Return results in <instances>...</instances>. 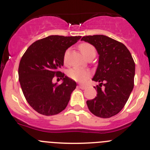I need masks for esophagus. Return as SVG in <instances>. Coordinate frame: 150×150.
Instances as JSON below:
<instances>
[{
  "instance_id": "34e87169",
  "label": "esophagus",
  "mask_w": 150,
  "mask_h": 150,
  "mask_svg": "<svg viewBox=\"0 0 150 150\" xmlns=\"http://www.w3.org/2000/svg\"><path fill=\"white\" fill-rule=\"evenodd\" d=\"M79 87L81 89H86V86H85V85H83V84H79Z\"/></svg>"
}]
</instances>
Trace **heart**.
<instances>
[{
	"label": "heart",
	"instance_id": "b5f03b06",
	"mask_svg": "<svg viewBox=\"0 0 150 150\" xmlns=\"http://www.w3.org/2000/svg\"><path fill=\"white\" fill-rule=\"evenodd\" d=\"M78 48L82 53L83 57L86 59L90 58V57H93L94 58L96 56V49L92 45L89 44L88 43H83L78 46ZM67 55V52L65 53L64 57V62H66V57ZM68 76L71 79L74 80L78 82H83L89 77L90 74L88 71L85 70L83 69H81L79 67H74L69 69L68 71Z\"/></svg>",
	"mask_w": 150,
	"mask_h": 150
}]
</instances>
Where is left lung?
Returning a JSON list of instances; mask_svg holds the SVG:
<instances>
[{
  "label": "left lung",
  "instance_id": "8db88e82",
  "mask_svg": "<svg viewBox=\"0 0 150 150\" xmlns=\"http://www.w3.org/2000/svg\"><path fill=\"white\" fill-rule=\"evenodd\" d=\"M81 40L96 48L99 64L93 81L96 97L86 102L91 112L102 118L117 115L123 108L134 88L135 63L123 43L103 35L84 36ZM103 87H102V86Z\"/></svg>",
  "mask_w": 150,
  "mask_h": 150
}]
</instances>
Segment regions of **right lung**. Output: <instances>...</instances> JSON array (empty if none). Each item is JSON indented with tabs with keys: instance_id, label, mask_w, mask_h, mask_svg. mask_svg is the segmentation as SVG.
Segmentation results:
<instances>
[{
	"instance_id": "obj_1",
	"label": "right lung",
	"mask_w": 150,
	"mask_h": 150,
	"mask_svg": "<svg viewBox=\"0 0 150 150\" xmlns=\"http://www.w3.org/2000/svg\"><path fill=\"white\" fill-rule=\"evenodd\" d=\"M81 36L50 35L34 42L25 51L19 65V81L28 104L40 114L50 116L66 108L76 83L59 69L64 64L66 50ZM54 76L63 78L54 84Z\"/></svg>"
}]
</instances>
